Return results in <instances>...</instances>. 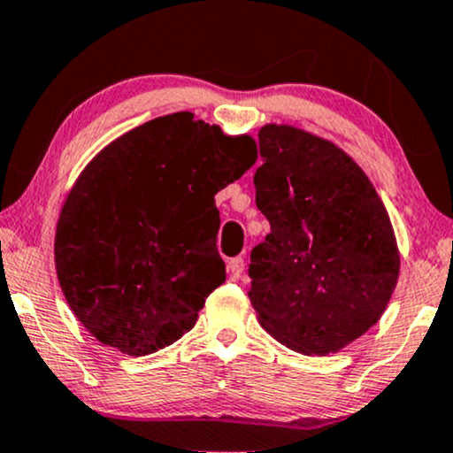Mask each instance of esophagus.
<instances>
[{
  "label": "esophagus",
  "instance_id": "1",
  "mask_svg": "<svg viewBox=\"0 0 453 453\" xmlns=\"http://www.w3.org/2000/svg\"><path fill=\"white\" fill-rule=\"evenodd\" d=\"M242 271H244V258L235 257V258L227 260V273H229V277L234 279V281H235V279H240Z\"/></svg>",
  "mask_w": 453,
  "mask_h": 453
}]
</instances>
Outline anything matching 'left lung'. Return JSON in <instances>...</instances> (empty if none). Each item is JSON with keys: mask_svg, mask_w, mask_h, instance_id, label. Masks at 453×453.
<instances>
[{"mask_svg": "<svg viewBox=\"0 0 453 453\" xmlns=\"http://www.w3.org/2000/svg\"><path fill=\"white\" fill-rule=\"evenodd\" d=\"M257 207L271 234L250 254V303L266 333L303 355L339 353L388 308L400 273L380 195L339 145L291 125L258 131Z\"/></svg>", "mask_w": 453, "mask_h": 453, "instance_id": "8db88e82", "label": "left lung"}]
</instances>
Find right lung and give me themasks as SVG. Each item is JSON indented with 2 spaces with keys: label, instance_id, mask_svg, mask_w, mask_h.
Segmentation results:
<instances>
[{
  "label": "right lung",
  "instance_id": "add662e5",
  "mask_svg": "<svg viewBox=\"0 0 453 453\" xmlns=\"http://www.w3.org/2000/svg\"><path fill=\"white\" fill-rule=\"evenodd\" d=\"M257 143L193 112L127 131L92 157L63 203L55 269L102 345L143 357L176 342L226 281L215 195L250 170Z\"/></svg>",
  "mask_w": 453,
  "mask_h": 453
}]
</instances>
